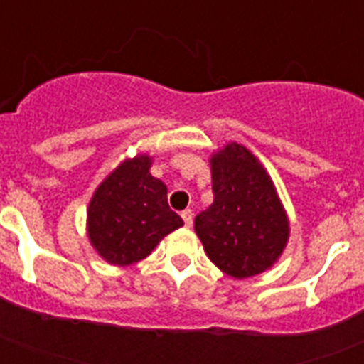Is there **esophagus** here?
<instances>
[{
  "mask_svg": "<svg viewBox=\"0 0 364 364\" xmlns=\"http://www.w3.org/2000/svg\"><path fill=\"white\" fill-rule=\"evenodd\" d=\"M183 221H185V227H193V210H185L181 213Z\"/></svg>",
  "mask_w": 364,
  "mask_h": 364,
  "instance_id": "esophagus-1",
  "label": "esophagus"
}]
</instances>
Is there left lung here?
Returning a JSON list of instances; mask_svg holds the SVG:
<instances>
[{
    "instance_id": "8db88e82",
    "label": "left lung",
    "mask_w": 364,
    "mask_h": 364,
    "mask_svg": "<svg viewBox=\"0 0 364 364\" xmlns=\"http://www.w3.org/2000/svg\"><path fill=\"white\" fill-rule=\"evenodd\" d=\"M213 204L194 230L210 260L232 277L268 270L289 238V221L274 183L247 149L230 143L211 159Z\"/></svg>"
}]
</instances>
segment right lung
<instances>
[{"mask_svg": "<svg viewBox=\"0 0 364 364\" xmlns=\"http://www.w3.org/2000/svg\"><path fill=\"white\" fill-rule=\"evenodd\" d=\"M151 159L126 160L94 193L88 205V238L107 262L145 259L166 234L183 225L168 205V188L149 173Z\"/></svg>", "mask_w": 364, "mask_h": 364, "instance_id": "1", "label": "right lung"}]
</instances>
